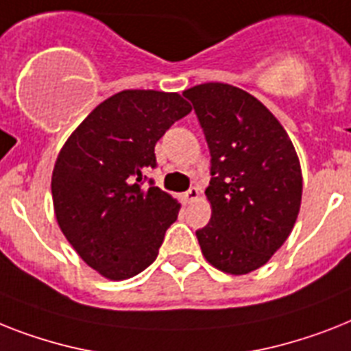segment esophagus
Instances as JSON below:
<instances>
[{
  "label": "esophagus",
  "instance_id": "1",
  "mask_svg": "<svg viewBox=\"0 0 351 351\" xmlns=\"http://www.w3.org/2000/svg\"><path fill=\"white\" fill-rule=\"evenodd\" d=\"M200 198V189L198 187H191L189 191H185L184 193V202L185 204H191V202H195Z\"/></svg>",
  "mask_w": 351,
  "mask_h": 351
}]
</instances>
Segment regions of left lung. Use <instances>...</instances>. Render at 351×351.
<instances>
[{
    "instance_id": "obj_1",
    "label": "left lung",
    "mask_w": 351,
    "mask_h": 351,
    "mask_svg": "<svg viewBox=\"0 0 351 351\" xmlns=\"http://www.w3.org/2000/svg\"><path fill=\"white\" fill-rule=\"evenodd\" d=\"M210 151V220L196 230L202 254L225 274L263 267L298 220L303 175L289 133L241 88L205 82L184 92Z\"/></svg>"
}]
</instances>
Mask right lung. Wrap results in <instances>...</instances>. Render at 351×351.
Returning <instances> with one entry per match:
<instances>
[{"instance_id": "add662e5", "label": "right lung", "mask_w": 351, "mask_h": 351, "mask_svg": "<svg viewBox=\"0 0 351 351\" xmlns=\"http://www.w3.org/2000/svg\"><path fill=\"white\" fill-rule=\"evenodd\" d=\"M193 110L175 92L124 90L102 101L68 136L52 173L53 213L62 234L88 267L122 281L158 256L180 204L155 185V144Z\"/></svg>"}]
</instances>
